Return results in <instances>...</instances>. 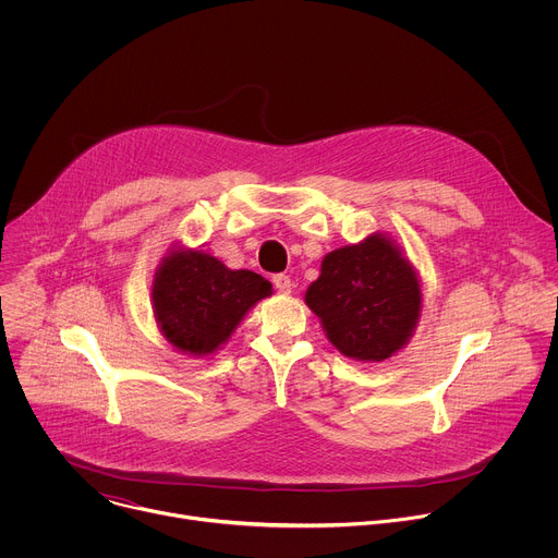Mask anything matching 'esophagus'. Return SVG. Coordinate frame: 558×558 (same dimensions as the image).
<instances>
[{
	"label": "esophagus",
	"instance_id": "1",
	"mask_svg": "<svg viewBox=\"0 0 558 558\" xmlns=\"http://www.w3.org/2000/svg\"><path fill=\"white\" fill-rule=\"evenodd\" d=\"M274 287H276V291H278V293H291L293 282H291V278H289V276H284V274H276V276H274Z\"/></svg>",
	"mask_w": 558,
	"mask_h": 558
}]
</instances>
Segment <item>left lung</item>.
Masks as SVG:
<instances>
[{"label":"left lung","instance_id":"obj_1","mask_svg":"<svg viewBox=\"0 0 558 558\" xmlns=\"http://www.w3.org/2000/svg\"><path fill=\"white\" fill-rule=\"evenodd\" d=\"M304 300L340 353L381 362L411 338L422 293L411 265L375 233L331 252Z\"/></svg>","mask_w":558,"mask_h":558}]
</instances>
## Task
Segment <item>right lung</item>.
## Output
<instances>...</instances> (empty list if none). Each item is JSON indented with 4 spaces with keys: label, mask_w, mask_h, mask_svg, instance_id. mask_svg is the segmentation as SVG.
I'll return each instance as SVG.
<instances>
[{
    "label": "right lung",
    "mask_w": 558,
    "mask_h": 558,
    "mask_svg": "<svg viewBox=\"0 0 558 558\" xmlns=\"http://www.w3.org/2000/svg\"><path fill=\"white\" fill-rule=\"evenodd\" d=\"M271 282L241 269L231 271L203 252H172L151 287L154 315L181 351L205 355L218 349Z\"/></svg>",
    "instance_id": "add662e5"
}]
</instances>
